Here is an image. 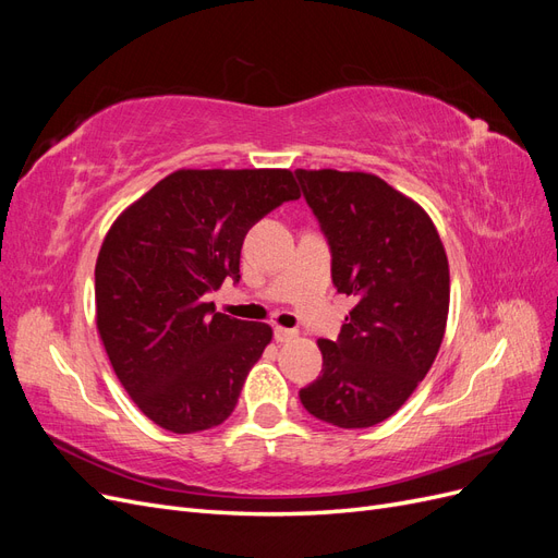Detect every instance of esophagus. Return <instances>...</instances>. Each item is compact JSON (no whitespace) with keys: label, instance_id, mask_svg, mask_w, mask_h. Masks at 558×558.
Wrapping results in <instances>:
<instances>
[{"label":"esophagus","instance_id":"34e87169","mask_svg":"<svg viewBox=\"0 0 558 558\" xmlns=\"http://www.w3.org/2000/svg\"><path fill=\"white\" fill-rule=\"evenodd\" d=\"M295 337H298V330H293V328H283V326L275 328V340L277 342H291V340H295Z\"/></svg>","mask_w":558,"mask_h":558}]
</instances>
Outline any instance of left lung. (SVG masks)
<instances>
[{
	"label": "left lung",
	"instance_id": "8db88e82",
	"mask_svg": "<svg viewBox=\"0 0 558 558\" xmlns=\"http://www.w3.org/2000/svg\"><path fill=\"white\" fill-rule=\"evenodd\" d=\"M332 251V283L356 305L337 342L318 340L324 369L300 391L337 428L396 414L440 351L449 260L426 209L369 172L295 170Z\"/></svg>",
	"mask_w": 558,
	"mask_h": 558
}]
</instances>
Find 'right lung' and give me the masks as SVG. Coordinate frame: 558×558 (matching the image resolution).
Instances as JSON below:
<instances>
[{"label":"right lung","mask_w":558,"mask_h":558,"mask_svg":"<svg viewBox=\"0 0 558 558\" xmlns=\"http://www.w3.org/2000/svg\"><path fill=\"white\" fill-rule=\"evenodd\" d=\"M300 189L291 170H177L121 211L95 265V324L118 381L165 430L232 414L272 328L214 312L248 228Z\"/></svg>","instance_id":"add662e5"}]
</instances>
